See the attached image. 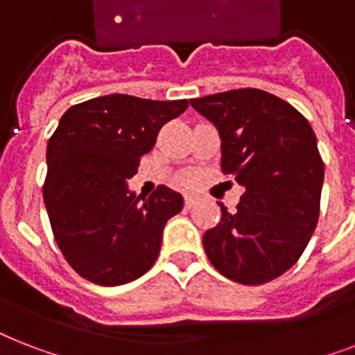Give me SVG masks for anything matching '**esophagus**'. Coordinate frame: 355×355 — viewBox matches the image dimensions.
<instances>
[{
    "mask_svg": "<svg viewBox=\"0 0 355 355\" xmlns=\"http://www.w3.org/2000/svg\"><path fill=\"white\" fill-rule=\"evenodd\" d=\"M195 205H197V197H195V195H186V197H184V206H186V208H193Z\"/></svg>",
    "mask_w": 355,
    "mask_h": 355,
    "instance_id": "obj_1",
    "label": "esophagus"
}]
</instances>
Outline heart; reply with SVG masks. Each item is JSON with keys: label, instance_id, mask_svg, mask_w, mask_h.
I'll list each match as a JSON object with an SVG mask.
<instances>
[{"label": "heart", "instance_id": "obj_1", "mask_svg": "<svg viewBox=\"0 0 355 355\" xmlns=\"http://www.w3.org/2000/svg\"><path fill=\"white\" fill-rule=\"evenodd\" d=\"M180 184H182V186H193L195 177L193 175H184V177L180 178Z\"/></svg>", "mask_w": 355, "mask_h": 355}]
</instances>
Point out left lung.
I'll list each match as a JSON object with an SVG mask.
<instances>
[{
	"label": "left lung",
	"instance_id": "obj_1",
	"mask_svg": "<svg viewBox=\"0 0 355 355\" xmlns=\"http://www.w3.org/2000/svg\"><path fill=\"white\" fill-rule=\"evenodd\" d=\"M221 136V173L245 188L236 211L202 236L223 276L259 286L289 270L313 236L324 162L308 119L258 88L191 99Z\"/></svg>",
	"mask_w": 355,
	"mask_h": 355
}]
</instances>
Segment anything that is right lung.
Returning <instances> with one entry per match:
<instances>
[{"instance_id":"right-lung-1","label":"right lung","mask_w":355,"mask_h":355,"mask_svg":"<svg viewBox=\"0 0 355 355\" xmlns=\"http://www.w3.org/2000/svg\"><path fill=\"white\" fill-rule=\"evenodd\" d=\"M188 107V99L96 97L69 107L47 141L44 202L53 237L69 267L92 284L123 286L155 265L162 230L184 200L166 186L136 197L127 180L160 128Z\"/></svg>"}]
</instances>
